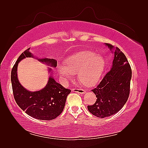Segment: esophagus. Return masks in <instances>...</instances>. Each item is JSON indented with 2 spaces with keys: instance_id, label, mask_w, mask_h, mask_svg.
I'll use <instances>...</instances> for the list:
<instances>
[{
  "instance_id": "esophagus-1",
  "label": "esophagus",
  "mask_w": 148,
  "mask_h": 148,
  "mask_svg": "<svg viewBox=\"0 0 148 148\" xmlns=\"http://www.w3.org/2000/svg\"><path fill=\"white\" fill-rule=\"evenodd\" d=\"M72 91L73 92H78V93H80V94H84L85 92H86V91H85L84 89H80V88H73L72 89Z\"/></svg>"
}]
</instances>
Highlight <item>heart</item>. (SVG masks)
I'll return each mask as SVG.
<instances>
[{
    "label": "heart",
    "instance_id": "obj_1",
    "mask_svg": "<svg viewBox=\"0 0 148 148\" xmlns=\"http://www.w3.org/2000/svg\"><path fill=\"white\" fill-rule=\"evenodd\" d=\"M63 65L57 66L60 75L66 83L78 73L79 82L85 86L96 84L101 77L105 68V60L101 55L90 51H82L70 56Z\"/></svg>",
    "mask_w": 148,
    "mask_h": 148
}]
</instances>
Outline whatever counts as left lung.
Listing matches in <instances>:
<instances>
[{"label": "left lung", "mask_w": 148, "mask_h": 148, "mask_svg": "<svg viewBox=\"0 0 148 148\" xmlns=\"http://www.w3.org/2000/svg\"><path fill=\"white\" fill-rule=\"evenodd\" d=\"M111 50L113 46L107 44ZM132 69L128 61L120 49L116 47L112 69L97 86L92 89L97 97L93 105L88 106L90 112L99 118L112 115L127 102L130 91Z\"/></svg>", "instance_id": "left-lung-1"}]
</instances>
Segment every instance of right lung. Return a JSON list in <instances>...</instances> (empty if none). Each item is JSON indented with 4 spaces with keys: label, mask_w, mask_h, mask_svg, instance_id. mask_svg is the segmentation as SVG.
<instances>
[{
    "label": "right lung",
    "mask_w": 148,
    "mask_h": 148,
    "mask_svg": "<svg viewBox=\"0 0 148 148\" xmlns=\"http://www.w3.org/2000/svg\"><path fill=\"white\" fill-rule=\"evenodd\" d=\"M29 49L21 53L12 68L11 82L13 96L18 106L31 117L42 120H53L62 112L71 90L57 83L52 77H49L46 87L38 91H29L22 86L17 78V66L25 58L33 57ZM38 60L51 66H57L55 59L45 58Z\"/></svg>",
    "instance_id": "right-lung-1"
}]
</instances>
